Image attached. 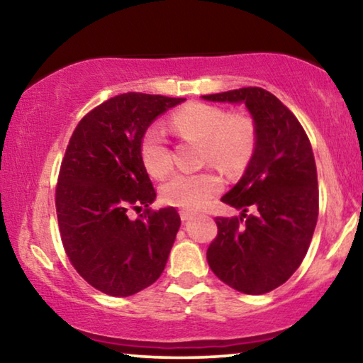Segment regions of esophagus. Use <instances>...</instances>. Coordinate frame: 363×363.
<instances>
[{
	"mask_svg": "<svg viewBox=\"0 0 363 363\" xmlns=\"http://www.w3.org/2000/svg\"><path fill=\"white\" fill-rule=\"evenodd\" d=\"M180 218H182L183 223H186V221H190V220H193V218H195V213L183 210V211H180Z\"/></svg>",
	"mask_w": 363,
	"mask_h": 363,
	"instance_id": "1",
	"label": "esophagus"
}]
</instances>
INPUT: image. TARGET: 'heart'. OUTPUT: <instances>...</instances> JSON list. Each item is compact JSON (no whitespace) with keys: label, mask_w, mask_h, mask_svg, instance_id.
<instances>
[{"label":"heart","mask_w":363,"mask_h":363,"mask_svg":"<svg viewBox=\"0 0 363 363\" xmlns=\"http://www.w3.org/2000/svg\"><path fill=\"white\" fill-rule=\"evenodd\" d=\"M172 132L182 140L203 143V162L215 163L226 173H238L250 163L256 148V128L250 117L228 113L211 104L191 102L178 108L170 117ZM140 158L145 170L163 178L173 167L172 152L165 132L148 127L140 138ZM223 190V180L216 172L177 173L162 186L167 205L183 210H201Z\"/></svg>","instance_id":"heart-1"}]
</instances>
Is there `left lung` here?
<instances>
[{
	"mask_svg": "<svg viewBox=\"0 0 363 363\" xmlns=\"http://www.w3.org/2000/svg\"><path fill=\"white\" fill-rule=\"evenodd\" d=\"M242 102L256 128V148L241 180L221 198L241 218H216L218 235L206 251L211 271L242 294H266L301 266L319 216L315 160L294 113L261 87L203 96ZM252 209L251 216H246Z\"/></svg>",
	"mask_w": 363,
	"mask_h": 363,
	"instance_id": "8db88e82",
	"label": "left lung"
}]
</instances>
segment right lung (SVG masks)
Wrapping results in <instances>:
<instances>
[{"instance_id": "obj_1", "label": "right lung", "mask_w": 363, "mask_h": 363, "mask_svg": "<svg viewBox=\"0 0 363 363\" xmlns=\"http://www.w3.org/2000/svg\"><path fill=\"white\" fill-rule=\"evenodd\" d=\"M185 99L127 92L92 108L77 123L56 186L62 246L92 287L127 297L165 269L180 228L173 206L148 208L157 193L140 158L148 125ZM146 210L130 220L127 209Z\"/></svg>"}]
</instances>
